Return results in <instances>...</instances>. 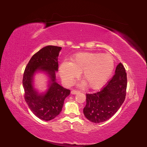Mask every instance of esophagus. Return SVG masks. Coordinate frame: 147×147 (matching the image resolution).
I'll use <instances>...</instances> for the list:
<instances>
[{
  "mask_svg": "<svg viewBox=\"0 0 147 147\" xmlns=\"http://www.w3.org/2000/svg\"><path fill=\"white\" fill-rule=\"evenodd\" d=\"M79 91H76V90H72L71 91V94H76L77 93H78Z\"/></svg>",
  "mask_w": 147,
  "mask_h": 147,
  "instance_id": "esophagus-1",
  "label": "esophagus"
}]
</instances>
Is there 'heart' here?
I'll return each instance as SVG.
<instances>
[{
	"label": "heart",
	"mask_w": 147,
	"mask_h": 147,
	"mask_svg": "<svg viewBox=\"0 0 147 147\" xmlns=\"http://www.w3.org/2000/svg\"><path fill=\"white\" fill-rule=\"evenodd\" d=\"M114 69V59L109 54L100 53H78L69 63L63 62L59 66V74L64 83L71 85L82 72L84 79L80 86L98 90L107 82Z\"/></svg>",
	"instance_id": "1"
}]
</instances>
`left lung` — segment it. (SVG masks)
I'll list each match as a JSON object with an SVG mask.
<instances>
[{"instance_id":"obj_1","label":"left lung","mask_w":147,"mask_h":147,"mask_svg":"<svg viewBox=\"0 0 147 147\" xmlns=\"http://www.w3.org/2000/svg\"><path fill=\"white\" fill-rule=\"evenodd\" d=\"M115 74L100 91L86 94V104L83 109V113L92 123H99L110 119L125 99L127 75L121 63L117 66Z\"/></svg>"}]
</instances>
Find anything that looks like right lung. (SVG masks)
I'll list each match as a JSON object with an SVG mask.
<instances>
[{"label":"right lung","mask_w":147,"mask_h":147,"mask_svg":"<svg viewBox=\"0 0 147 147\" xmlns=\"http://www.w3.org/2000/svg\"><path fill=\"white\" fill-rule=\"evenodd\" d=\"M61 49L52 45L42 48L31 57L23 75L25 101L35 116L45 121L54 119L61 113L64 100L70 92L56 81ZM38 72L45 73L49 77L48 89L44 93H39L33 85L34 75Z\"/></svg>","instance_id":"1"}]
</instances>
